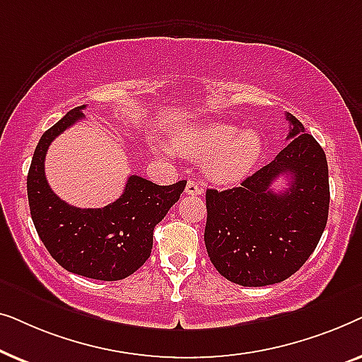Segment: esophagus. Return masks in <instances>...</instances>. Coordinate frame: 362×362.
<instances>
[{
  "label": "esophagus",
  "instance_id": "esophagus-1",
  "mask_svg": "<svg viewBox=\"0 0 362 362\" xmlns=\"http://www.w3.org/2000/svg\"><path fill=\"white\" fill-rule=\"evenodd\" d=\"M185 192H186V194H189V196H199V194H202V192H204V189H202V187L197 185L196 181L191 180V181H187Z\"/></svg>",
  "mask_w": 362,
  "mask_h": 362
}]
</instances>
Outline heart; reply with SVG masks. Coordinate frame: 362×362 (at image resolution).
Masks as SVG:
<instances>
[{
    "mask_svg": "<svg viewBox=\"0 0 362 362\" xmlns=\"http://www.w3.org/2000/svg\"><path fill=\"white\" fill-rule=\"evenodd\" d=\"M173 145L181 155L207 160L206 171L212 181L221 185L237 182L249 175L264 151L259 132L222 122H204L180 130ZM163 155L173 156V150L163 148Z\"/></svg>",
    "mask_w": 362,
    "mask_h": 362,
    "instance_id": "1",
    "label": "heart"
}]
</instances>
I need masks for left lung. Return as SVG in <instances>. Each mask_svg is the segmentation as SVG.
I'll return each mask as SVG.
<instances>
[{
    "label": "left lung",
    "instance_id": "obj_1",
    "mask_svg": "<svg viewBox=\"0 0 362 362\" xmlns=\"http://www.w3.org/2000/svg\"><path fill=\"white\" fill-rule=\"evenodd\" d=\"M291 140L275 160L232 189H207L204 242L212 265L242 286L280 284L308 260L328 221V161L320 143L286 113ZM281 174L289 187L271 191Z\"/></svg>",
    "mask_w": 362,
    "mask_h": 362
}]
</instances>
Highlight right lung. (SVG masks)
Wrapping results in <instances>:
<instances>
[{"mask_svg":"<svg viewBox=\"0 0 362 362\" xmlns=\"http://www.w3.org/2000/svg\"><path fill=\"white\" fill-rule=\"evenodd\" d=\"M86 105L72 108L39 140L28 173V199L37 235L64 269L93 280L130 276L148 260L153 230L180 199L186 181L158 186L132 175L123 194L98 209H81L54 194L44 175V160L54 138L82 120Z\"/></svg>","mask_w":362,"mask_h":362,"instance_id":"right-lung-1","label":"right lung"}]
</instances>
